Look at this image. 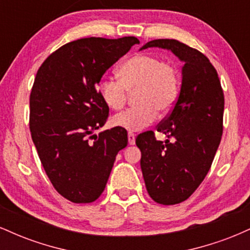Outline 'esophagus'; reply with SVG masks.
Here are the masks:
<instances>
[{
  "instance_id": "obj_1",
  "label": "esophagus",
  "mask_w": 250,
  "mask_h": 250,
  "mask_svg": "<svg viewBox=\"0 0 250 250\" xmlns=\"http://www.w3.org/2000/svg\"><path fill=\"white\" fill-rule=\"evenodd\" d=\"M128 142L130 146L135 145V135L133 133H128Z\"/></svg>"
}]
</instances>
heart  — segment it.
Masks as SVG:
<instances>
[{
  "mask_svg": "<svg viewBox=\"0 0 250 250\" xmlns=\"http://www.w3.org/2000/svg\"><path fill=\"white\" fill-rule=\"evenodd\" d=\"M119 81L104 77L99 83V95L109 109L120 110L127 101V91L136 93L140 105L114 116L111 125L128 131H139L156 120L159 111L170 110L179 95V75L170 63L149 54L131 56L120 65Z\"/></svg>",
  "mask_w": 250,
  "mask_h": 250,
  "instance_id": "1",
  "label": "heart"
}]
</instances>
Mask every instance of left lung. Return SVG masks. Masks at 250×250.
Instances as JSON below:
<instances>
[{
    "mask_svg": "<svg viewBox=\"0 0 250 250\" xmlns=\"http://www.w3.org/2000/svg\"><path fill=\"white\" fill-rule=\"evenodd\" d=\"M170 50L183 62L182 84L173 110L157 125L173 141H157L153 131L136 137L148 194L160 205L186 201L205 180L223 130L225 96L207 56L176 40H153L141 48Z\"/></svg>",
    "mask_w": 250,
    "mask_h": 250,
    "instance_id": "8db88e82",
    "label": "left lung"
}]
</instances>
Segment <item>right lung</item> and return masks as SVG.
<instances>
[{
  "instance_id": "add662e5",
  "label": "right lung",
  "mask_w": 250,
  "mask_h": 250,
  "mask_svg": "<svg viewBox=\"0 0 250 250\" xmlns=\"http://www.w3.org/2000/svg\"><path fill=\"white\" fill-rule=\"evenodd\" d=\"M137 43L134 36L76 40L54 51L37 70L29 101L31 139L54 188L71 202L99 199L117 153L127 147L125 129L94 134L109 114L97 85Z\"/></svg>"
}]
</instances>
